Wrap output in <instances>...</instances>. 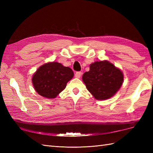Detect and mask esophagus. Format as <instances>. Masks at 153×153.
<instances>
[{"mask_svg": "<svg viewBox=\"0 0 153 153\" xmlns=\"http://www.w3.org/2000/svg\"><path fill=\"white\" fill-rule=\"evenodd\" d=\"M82 73L81 72V71H77L76 74H75V76H76V77H77V78H79L81 76H82Z\"/></svg>", "mask_w": 153, "mask_h": 153, "instance_id": "esophagus-1", "label": "esophagus"}]
</instances>
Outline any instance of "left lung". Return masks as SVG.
Returning a JSON list of instances; mask_svg holds the SVG:
<instances>
[{"mask_svg": "<svg viewBox=\"0 0 153 153\" xmlns=\"http://www.w3.org/2000/svg\"><path fill=\"white\" fill-rule=\"evenodd\" d=\"M82 79L87 90L97 100H106L118 92L123 82V74L119 68L107 60L97 61L90 65Z\"/></svg>", "mask_w": 153, "mask_h": 153, "instance_id": "obj_1", "label": "left lung"}]
</instances>
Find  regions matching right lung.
<instances>
[{
	"label": "right lung",
	"mask_w": 153,
	"mask_h": 153,
	"mask_svg": "<svg viewBox=\"0 0 153 153\" xmlns=\"http://www.w3.org/2000/svg\"><path fill=\"white\" fill-rule=\"evenodd\" d=\"M72 70L56 62L42 65L32 77L35 90L47 99L56 98L74 77Z\"/></svg>",
	"instance_id": "right-lung-1"
}]
</instances>
